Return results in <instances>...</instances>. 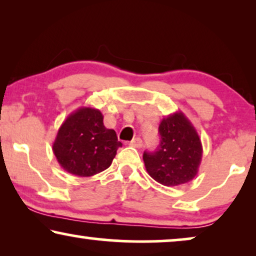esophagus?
I'll list each match as a JSON object with an SVG mask.
<instances>
[{"label":"esophagus","instance_id":"34e87169","mask_svg":"<svg viewBox=\"0 0 256 256\" xmlns=\"http://www.w3.org/2000/svg\"><path fill=\"white\" fill-rule=\"evenodd\" d=\"M129 146H134V148H141V146H143V142L140 138H134L130 141V143H129Z\"/></svg>","mask_w":256,"mask_h":256}]
</instances>
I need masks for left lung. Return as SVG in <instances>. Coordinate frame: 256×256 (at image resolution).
Returning <instances> with one entry per match:
<instances>
[{"label": "left lung", "mask_w": 256, "mask_h": 256, "mask_svg": "<svg viewBox=\"0 0 256 256\" xmlns=\"http://www.w3.org/2000/svg\"><path fill=\"white\" fill-rule=\"evenodd\" d=\"M158 132V148L155 152L143 154L150 177L166 186H177L194 180L202 162V146L191 121L178 110L160 121Z\"/></svg>", "instance_id": "8db88e82"}]
</instances>
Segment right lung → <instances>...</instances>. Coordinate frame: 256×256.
Masks as SVG:
<instances>
[{
  "mask_svg": "<svg viewBox=\"0 0 256 256\" xmlns=\"http://www.w3.org/2000/svg\"><path fill=\"white\" fill-rule=\"evenodd\" d=\"M122 146L114 129L104 126V115L92 107H80L58 129L52 150L68 174L90 177L106 170Z\"/></svg>",
  "mask_w": 256,
  "mask_h": 256,
  "instance_id": "obj_1",
  "label": "right lung"
}]
</instances>
